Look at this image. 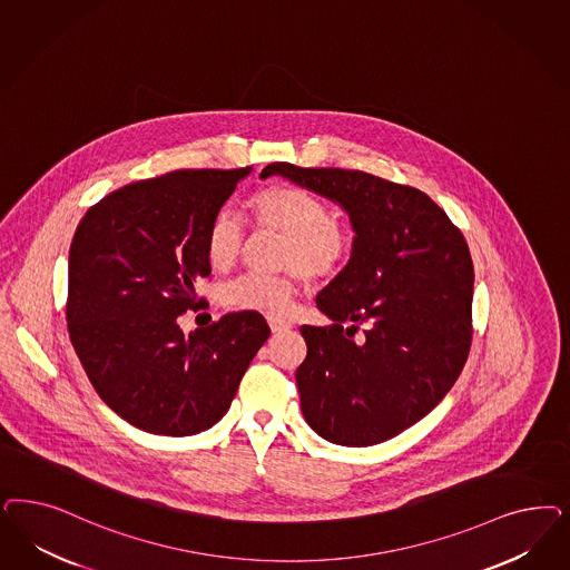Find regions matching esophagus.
Segmentation results:
<instances>
[{"instance_id":"obj_1","label":"esophagus","mask_w":570,"mask_h":570,"mask_svg":"<svg viewBox=\"0 0 570 570\" xmlns=\"http://www.w3.org/2000/svg\"><path fill=\"white\" fill-rule=\"evenodd\" d=\"M268 325H271V331L273 333H283V331H289V323H285V321H278V318H268Z\"/></svg>"}]
</instances>
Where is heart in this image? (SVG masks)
I'll return each mask as SVG.
<instances>
[{
  "mask_svg": "<svg viewBox=\"0 0 570 570\" xmlns=\"http://www.w3.org/2000/svg\"><path fill=\"white\" fill-rule=\"evenodd\" d=\"M252 220L259 230L281 237L276 266L292 268L283 275H245L222 289V304L230 311L285 318L295 299V273L308 281L337 275L348 262L354 235L344 222L330 218L327 205L294 184H273L249 202ZM245 243V230L230 209H220L205 233V256L214 271H230Z\"/></svg>",
  "mask_w": 570,
  "mask_h": 570,
  "instance_id": "b5f03b06",
  "label": "heart"
}]
</instances>
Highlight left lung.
<instances>
[{
  "instance_id": "left-lung-1",
  "label": "left lung",
  "mask_w": 570,
  "mask_h": 570,
  "mask_svg": "<svg viewBox=\"0 0 570 570\" xmlns=\"http://www.w3.org/2000/svg\"><path fill=\"white\" fill-rule=\"evenodd\" d=\"M273 174L340 203L356 235L346 268L316 297L333 323L299 330L308 346L295 371L304 420L344 446L394 439L441 403L468 361L474 294L468 243L413 186L283 161L262 169V178ZM361 326L364 335L354 341Z\"/></svg>"
}]
</instances>
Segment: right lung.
Returning a JSON list of instances; mask_svg holds the SVG:
<instances>
[{
    "label": "right lung",
    "mask_w": 570,
    "mask_h": 570,
    "mask_svg": "<svg viewBox=\"0 0 570 570\" xmlns=\"http://www.w3.org/2000/svg\"><path fill=\"white\" fill-rule=\"evenodd\" d=\"M252 167L178 169L126 184L92 205L69 252L67 327L98 396L126 422L190 436L226 415L271 327L230 313L184 333L212 273L205 233ZM207 308V304H205Z\"/></svg>",
    "instance_id": "obj_1"
}]
</instances>
